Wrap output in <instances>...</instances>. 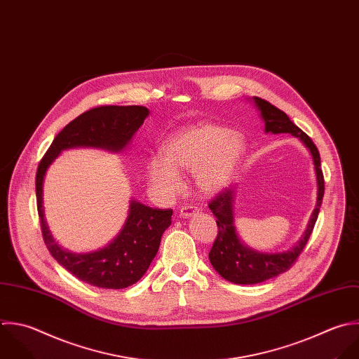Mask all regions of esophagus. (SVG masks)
<instances>
[{"instance_id":"esophagus-1","label":"esophagus","mask_w":359,"mask_h":359,"mask_svg":"<svg viewBox=\"0 0 359 359\" xmlns=\"http://www.w3.org/2000/svg\"><path fill=\"white\" fill-rule=\"evenodd\" d=\"M198 212V208L193 204H186L180 208V217L183 218H187V217H191V215H196Z\"/></svg>"}]
</instances>
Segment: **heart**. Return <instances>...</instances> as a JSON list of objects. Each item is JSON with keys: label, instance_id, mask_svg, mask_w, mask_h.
I'll use <instances>...</instances> for the list:
<instances>
[{"label": "heart", "instance_id": "obj_1", "mask_svg": "<svg viewBox=\"0 0 359 359\" xmlns=\"http://www.w3.org/2000/svg\"><path fill=\"white\" fill-rule=\"evenodd\" d=\"M243 154L245 141L239 134L222 126L200 124L172 135L163 145V156L148 159L147 177L162 198L182 190L177 172L196 173L197 187L215 193L231 182Z\"/></svg>", "mask_w": 359, "mask_h": 359}]
</instances>
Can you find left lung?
<instances>
[{"mask_svg": "<svg viewBox=\"0 0 359 359\" xmlns=\"http://www.w3.org/2000/svg\"><path fill=\"white\" fill-rule=\"evenodd\" d=\"M256 107L260 111V116L264 121L266 133L281 134L290 133L291 135L299 138L304 145L309 149L315 170H316V180H318V201L316 207L312 212L309 219L308 228L301 238V241L292 246L290 250L283 253H260L256 252L239 239L236 228H235V217H233V203L236 187H225L222 189L208 204L210 210L217 218L218 225V235L210 252V262L215 271L233 284H259L274 278L287 270H290L302 250L305 249L315 224L318 221V215L322 207L323 196H325V179L323 172L320 169V154L313 144V141L298 127L295 126L290 117L271 104L270 102L255 96L253 97Z\"/></svg>", "mask_w": 359, "mask_h": 359, "instance_id": "1", "label": "left lung"}]
</instances>
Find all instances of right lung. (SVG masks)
<instances>
[{
    "label": "right lung",
    "instance_id": "right-lung-1",
    "mask_svg": "<svg viewBox=\"0 0 359 359\" xmlns=\"http://www.w3.org/2000/svg\"><path fill=\"white\" fill-rule=\"evenodd\" d=\"M149 110L144 106H99L68 123L53 140L36 173V201L43 241L51 256L81 281L104 290H123L135 284L158 253L161 238L172 224V210L151 208L131 200L121 232L103 249L71 253L55 243L44 218V175L61 151L76 147L123 151Z\"/></svg>",
    "mask_w": 359,
    "mask_h": 359
}]
</instances>
